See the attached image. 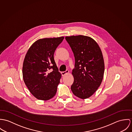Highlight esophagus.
Returning <instances> with one entry per match:
<instances>
[{
  "label": "esophagus",
  "mask_w": 132,
  "mask_h": 132,
  "mask_svg": "<svg viewBox=\"0 0 132 132\" xmlns=\"http://www.w3.org/2000/svg\"><path fill=\"white\" fill-rule=\"evenodd\" d=\"M69 70H66V71H63V72H61V74H62V76H64V75H65V74L69 73Z\"/></svg>",
  "instance_id": "esophagus-1"
}]
</instances>
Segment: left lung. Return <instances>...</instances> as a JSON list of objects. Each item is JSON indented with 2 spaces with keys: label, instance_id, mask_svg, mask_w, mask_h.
<instances>
[{
  "label": "left lung",
  "instance_id": "obj_1",
  "mask_svg": "<svg viewBox=\"0 0 132 132\" xmlns=\"http://www.w3.org/2000/svg\"><path fill=\"white\" fill-rule=\"evenodd\" d=\"M65 39L75 58L71 90L77 97L87 99L97 90L102 81L104 62L101 50L88 36L80 35L66 36Z\"/></svg>",
  "mask_w": 132,
  "mask_h": 132
}]
</instances>
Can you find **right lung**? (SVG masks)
Segmentation results:
<instances>
[{
    "label": "right lung",
    "instance_id": "obj_1",
    "mask_svg": "<svg viewBox=\"0 0 132 132\" xmlns=\"http://www.w3.org/2000/svg\"><path fill=\"white\" fill-rule=\"evenodd\" d=\"M64 37L46 38L36 41L30 46L23 66L24 82L37 99L48 100L56 94L61 74L54 54Z\"/></svg>",
    "mask_w": 132,
    "mask_h": 132
}]
</instances>
